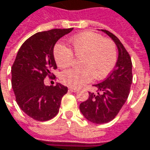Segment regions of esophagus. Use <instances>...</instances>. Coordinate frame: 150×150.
I'll use <instances>...</instances> for the list:
<instances>
[{
    "instance_id": "obj_1",
    "label": "esophagus",
    "mask_w": 150,
    "mask_h": 150,
    "mask_svg": "<svg viewBox=\"0 0 150 150\" xmlns=\"http://www.w3.org/2000/svg\"><path fill=\"white\" fill-rule=\"evenodd\" d=\"M69 89L70 91H72V92H77V91L79 90L78 88H72V87H69Z\"/></svg>"
}]
</instances>
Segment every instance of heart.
<instances>
[{"instance_id":"heart-1","label":"heart","mask_w":150,"mask_h":150,"mask_svg":"<svg viewBox=\"0 0 150 150\" xmlns=\"http://www.w3.org/2000/svg\"><path fill=\"white\" fill-rule=\"evenodd\" d=\"M70 44L73 52L62 45H57L54 50V58L59 68L69 66L74 61V55L81 58V68L69 69L60 74V81L64 85L79 88L93 78L101 80L113 69L117 62V48L112 40L96 33L85 32L73 37Z\"/></svg>"}]
</instances>
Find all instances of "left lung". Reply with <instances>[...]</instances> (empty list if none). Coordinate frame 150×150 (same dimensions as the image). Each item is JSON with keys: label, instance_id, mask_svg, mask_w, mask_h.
Returning <instances> with one entry per match:
<instances>
[{"label": "left lung", "instance_id": "8db88e82", "mask_svg": "<svg viewBox=\"0 0 150 150\" xmlns=\"http://www.w3.org/2000/svg\"><path fill=\"white\" fill-rule=\"evenodd\" d=\"M110 36L118 49V58L114 69L107 78L98 84L95 93L89 92L88 99L81 103L80 111L94 124L112 121L128 99L132 83V62L130 56L120 40L107 30H102Z\"/></svg>", "mask_w": 150, "mask_h": 150}]
</instances>
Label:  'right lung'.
I'll list each match as a JSON object with an SVG mask.
<instances>
[{"instance_id":"obj_1","label":"right lung","mask_w":150,"mask_h":150,"mask_svg":"<svg viewBox=\"0 0 150 150\" xmlns=\"http://www.w3.org/2000/svg\"><path fill=\"white\" fill-rule=\"evenodd\" d=\"M72 30L52 29L35 33L21 45L12 66L16 102L26 115L37 121H47L57 115L62 98L68 92L67 87L58 83L47 87L44 80L55 76L51 71L57 69L53 54L55 44Z\"/></svg>"}]
</instances>
